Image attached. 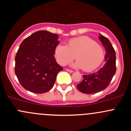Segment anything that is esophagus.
I'll return each mask as SVG.
<instances>
[{
    "label": "esophagus",
    "instance_id": "34e87169",
    "mask_svg": "<svg viewBox=\"0 0 131 131\" xmlns=\"http://www.w3.org/2000/svg\"><path fill=\"white\" fill-rule=\"evenodd\" d=\"M66 70L67 71V72H70V73H72V72H73V70H70V69H66Z\"/></svg>",
    "mask_w": 131,
    "mask_h": 131
}]
</instances>
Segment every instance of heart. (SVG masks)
<instances>
[{"instance_id":"b5f03b06","label":"heart","mask_w":131,"mask_h":131,"mask_svg":"<svg viewBox=\"0 0 131 131\" xmlns=\"http://www.w3.org/2000/svg\"><path fill=\"white\" fill-rule=\"evenodd\" d=\"M58 63L62 66L69 64L74 59L77 61L73 67L91 72L100 67L104 59L103 47L88 36H80L70 39L67 46L58 45L54 50Z\"/></svg>"}]
</instances>
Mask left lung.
Listing matches in <instances>:
<instances>
[{"instance_id": "1", "label": "left lung", "mask_w": 131, "mask_h": 131, "mask_svg": "<svg viewBox=\"0 0 131 131\" xmlns=\"http://www.w3.org/2000/svg\"><path fill=\"white\" fill-rule=\"evenodd\" d=\"M99 39L105 47V64L95 73L83 75L82 81L77 85L79 91L84 94H94L105 89L116 72L115 51L106 37L100 34Z\"/></svg>"}]
</instances>
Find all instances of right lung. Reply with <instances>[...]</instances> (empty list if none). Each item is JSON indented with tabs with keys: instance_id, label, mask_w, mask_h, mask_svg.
<instances>
[{
	"instance_id": "1",
	"label": "right lung",
	"mask_w": 131,
	"mask_h": 131,
	"mask_svg": "<svg viewBox=\"0 0 131 131\" xmlns=\"http://www.w3.org/2000/svg\"><path fill=\"white\" fill-rule=\"evenodd\" d=\"M58 35L49 31H36L25 39L15 57L16 75L27 91L37 94L48 92L63 67L54 57L59 43Z\"/></svg>"
}]
</instances>
